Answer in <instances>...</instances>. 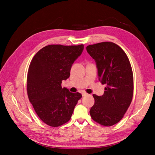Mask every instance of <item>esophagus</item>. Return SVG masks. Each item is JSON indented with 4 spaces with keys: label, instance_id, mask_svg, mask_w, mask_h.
Instances as JSON below:
<instances>
[{
    "label": "esophagus",
    "instance_id": "34e87169",
    "mask_svg": "<svg viewBox=\"0 0 155 155\" xmlns=\"http://www.w3.org/2000/svg\"><path fill=\"white\" fill-rule=\"evenodd\" d=\"M87 95H88V94H87V92H82V96H87Z\"/></svg>",
    "mask_w": 155,
    "mask_h": 155
}]
</instances>
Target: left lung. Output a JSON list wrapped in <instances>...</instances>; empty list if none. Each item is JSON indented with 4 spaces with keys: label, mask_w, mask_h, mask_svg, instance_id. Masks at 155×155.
<instances>
[{
    "label": "left lung",
    "mask_w": 155,
    "mask_h": 155,
    "mask_svg": "<svg viewBox=\"0 0 155 155\" xmlns=\"http://www.w3.org/2000/svg\"><path fill=\"white\" fill-rule=\"evenodd\" d=\"M96 61L99 79L105 87L104 95L93 94L94 104L90 110L92 119L101 125L112 126L122 119L132 101L133 74L127 55L112 42L87 46Z\"/></svg>",
    "instance_id": "8db88e82"
}]
</instances>
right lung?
<instances>
[{
    "label": "right lung",
    "instance_id": "obj_1",
    "mask_svg": "<svg viewBox=\"0 0 155 155\" xmlns=\"http://www.w3.org/2000/svg\"><path fill=\"white\" fill-rule=\"evenodd\" d=\"M83 45L46 46L32 58L27 75V94L39 118L56 127L71 118L80 93L62 88L70 76L74 62L82 53Z\"/></svg>",
    "mask_w": 155,
    "mask_h": 155
}]
</instances>
